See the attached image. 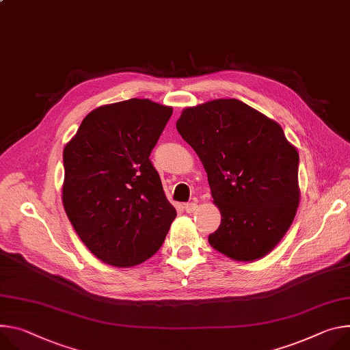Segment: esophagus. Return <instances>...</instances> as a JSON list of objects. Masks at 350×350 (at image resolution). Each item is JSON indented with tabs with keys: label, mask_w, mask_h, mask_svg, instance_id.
Masks as SVG:
<instances>
[{
	"label": "esophagus",
	"mask_w": 350,
	"mask_h": 350,
	"mask_svg": "<svg viewBox=\"0 0 350 350\" xmlns=\"http://www.w3.org/2000/svg\"><path fill=\"white\" fill-rule=\"evenodd\" d=\"M197 208H198L197 202H187V204H184V211L188 212V213H193L194 211H197Z\"/></svg>",
	"instance_id": "1"
}]
</instances>
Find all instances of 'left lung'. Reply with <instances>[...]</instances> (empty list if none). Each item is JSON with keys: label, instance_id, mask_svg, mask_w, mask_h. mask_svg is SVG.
Here are the masks:
<instances>
[{"label": "left lung", "instance_id": "left-lung-1", "mask_svg": "<svg viewBox=\"0 0 350 350\" xmlns=\"http://www.w3.org/2000/svg\"><path fill=\"white\" fill-rule=\"evenodd\" d=\"M176 126L201 159L221 215L209 244L236 261L265 257L300 201L299 153L282 126L237 99L187 107Z\"/></svg>", "mask_w": 350, "mask_h": 350}]
</instances>
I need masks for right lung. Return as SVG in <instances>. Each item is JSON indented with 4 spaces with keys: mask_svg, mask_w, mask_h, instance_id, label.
<instances>
[{
    "mask_svg": "<svg viewBox=\"0 0 350 350\" xmlns=\"http://www.w3.org/2000/svg\"><path fill=\"white\" fill-rule=\"evenodd\" d=\"M172 113L149 99L100 106L64 148L66 213L106 264L126 268L150 258L177 215L149 159Z\"/></svg>",
    "mask_w": 350,
    "mask_h": 350,
    "instance_id": "1",
    "label": "right lung"
}]
</instances>
